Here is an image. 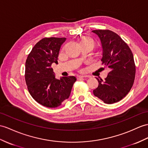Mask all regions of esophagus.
<instances>
[{
	"mask_svg": "<svg viewBox=\"0 0 148 148\" xmlns=\"http://www.w3.org/2000/svg\"><path fill=\"white\" fill-rule=\"evenodd\" d=\"M85 77H86V76H83V75H78V76L77 77V80H80L81 78H85Z\"/></svg>",
	"mask_w": 148,
	"mask_h": 148,
	"instance_id": "obj_1",
	"label": "esophagus"
}]
</instances>
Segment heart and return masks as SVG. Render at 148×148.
Returning a JSON list of instances; mask_svg holds the SVG:
<instances>
[{
    "label": "heart",
    "mask_w": 148,
    "mask_h": 148,
    "mask_svg": "<svg viewBox=\"0 0 148 148\" xmlns=\"http://www.w3.org/2000/svg\"><path fill=\"white\" fill-rule=\"evenodd\" d=\"M87 42L90 43V44L92 45L93 46L94 45V41H93V39L91 38H88V37L85 38L84 39H83L81 41V42Z\"/></svg>",
    "instance_id": "heart-1"
}]
</instances>
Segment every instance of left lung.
Segmentation results:
<instances>
[{"instance_id": "obj_1", "label": "left lung", "mask_w": 148, "mask_h": 148, "mask_svg": "<svg viewBox=\"0 0 148 148\" xmlns=\"http://www.w3.org/2000/svg\"><path fill=\"white\" fill-rule=\"evenodd\" d=\"M101 41L102 64L110 70L103 82L93 90L95 97L104 103L120 101L131 90L135 79L136 65L131 50L117 34L110 30H93Z\"/></svg>"}]
</instances>
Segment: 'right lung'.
<instances>
[{
  "label": "right lung",
  "mask_w": 148,
  "mask_h": 148,
  "mask_svg": "<svg viewBox=\"0 0 148 148\" xmlns=\"http://www.w3.org/2000/svg\"><path fill=\"white\" fill-rule=\"evenodd\" d=\"M65 38H45L38 41L28 55L25 80L28 91L41 105L55 108L69 97L77 80L73 76L55 78L51 65L58 63L61 46Z\"/></svg>",
  "instance_id": "right-lung-1"
}]
</instances>
